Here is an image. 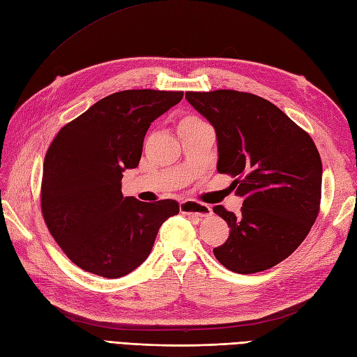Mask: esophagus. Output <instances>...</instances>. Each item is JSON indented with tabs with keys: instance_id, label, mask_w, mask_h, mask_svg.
Wrapping results in <instances>:
<instances>
[{
	"instance_id": "esophagus-1",
	"label": "esophagus",
	"mask_w": 357,
	"mask_h": 357,
	"mask_svg": "<svg viewBox=\"0 0 357 357\" xmlns=\"http://www.w3.org/2000/svg\"><path fill=\"white\" fill-rule=\"evenodd\" d=\"M181 213L196 215V217H209L213 214V209L208 205L193 202V200H185V202H181L179 205Z\"/></svg>"
}]
</instances>
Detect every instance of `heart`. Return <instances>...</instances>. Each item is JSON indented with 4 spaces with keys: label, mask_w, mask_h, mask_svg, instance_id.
<instances>
[{
    "label": "heart",
    "mask_w": 357,
    "mask_h": 357,
    "mask_svg": "<svg viewBox=\"0 0 357 357\" xmlns=\"http://www.w3.org/2000/svg\"><path fill=\"white\" fill-rule=\"evenodd\" d=\"M200 122H202V121H200V119H197V117H195V116H185L179 121L178 130H179V128H184V126H188V125H196V123H200Z\"/></svg>",
    "instance_id": "1"
}]
</instances>
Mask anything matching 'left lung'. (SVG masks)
<instances>
[{"mask_svg":"<svg viewBox=\"0 0 357 357\" xmlns=\"http://www.w3.org/2000/svg\"><path fill=\"white\" fill-rule=\"evenodd\" d=\"M188 102L214 126L218 173L236 178L243 197L235 215L214 213L231 227L214 257L227 270L252 274L287 259L318 215L323 166L309 134L270 100L235 90L187 91Z\"/></svg>","mask_w":357,"mask_h":357,"instance_id":"obj_1","label":"left lung"}]
</instances>
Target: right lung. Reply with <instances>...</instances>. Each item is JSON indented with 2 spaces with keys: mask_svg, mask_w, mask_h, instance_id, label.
I'll use <instances>...</instances> for the list:
<instances>
[{
  "mask_svg": "<svg viewBox=\"0 0 357 357\" xmlns=\"http://www.w3.org/2000/svg\"><path fill=\"white\" fill-rule=\"evenodd\" d=\"M184 91L123 90L91 105L59 131L43 162L42 214L68 258L116 279L149 257L160 226L179 213L175 200L123 197L126 169L139 166L151 123Z\"/></svg>",
  "mask_w": 357,
  "mask_h": 357,
  "instance_id": "right-lung-1",
  "label": "right lung"
}]
</instances>
